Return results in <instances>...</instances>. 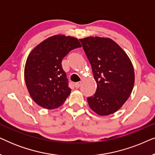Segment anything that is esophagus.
<instances>
[{"label": "esophagus", "instance_id": "obj_1", "mask_svg": "<svg viewBox=\"0 0 155 155\" xmlns=\"http://www.w3.org/2000/svg\"><path fill=\"white\" fill-rule=\"evenodd\" d=\"M80 85H81V82H76L75 84V87L76 88H79Z\"/></svg>", "mask_w": 155, "mask_h": 155}]
</instances>
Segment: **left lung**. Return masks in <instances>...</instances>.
Returning a JSON list of instances; mask_svg holds the SVG:
<instances>
[{"instance_id":"1","label":"left lung","mask_w":155,"mask_h":155,"mask_svg":"<svg viewBox=\"0 0 155 155\" xmlns=\"http://www.w3.org/2000/svg\"><path fill=\"white\" fill-rule=\"evenodd\" d=\"M97 82V90L87 97L89 106L100 116L118 111L131 94L135 82L132 63L124 50L109 38L80 39Z\"/></svg>"}]
</instances>
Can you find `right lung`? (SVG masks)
Listing matches in <instances>:
<instances>
[{"mask_svg":"<svg viewBox=\"0 0 155 155\" xmlns=\"http://www.w3.org/2000/svg\"><path fill=\"white\" fill-rule=\"evenodd\" d=\"M80 47L76 38L55 35L31 51L25 64V80L29 94L38 105L53 109L64 103L71 89L61 62L71 51Z\"/></svg>","mask_w":155,"mask_h":155,"instance_id":"1","label":"right lung"}]
</instances>
